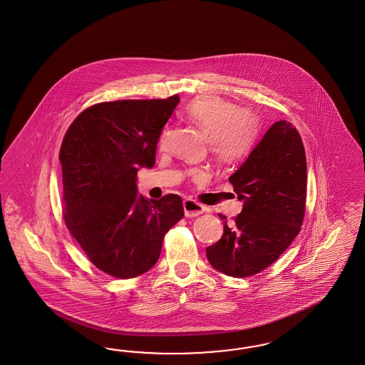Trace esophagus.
Here are the masks:
<instances>
[{
  "mask_svg": "<svg viewBox=\"0 0 365 365\" xmlns=\"http://www.w3.org/2000/svg\"><path fill=\"white\" fill-rule=\"evenodd\" d=\"M183 209H185V215H186L187 218L198 217V215L203 214L205 210H206L200 203L192 200V199H186V200L183 202Z\"/></svg>",
  "mask_w": 365,
  "mask_h": 365,
  "instance_id": "esophagus-1",
  "label": "esophagus"
}]
</instances>
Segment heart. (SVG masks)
I'll return each mask as SVG.
<instances>
[{
  "instance_id": "heart-1",
  "label": "heart",
  "mask_w": 365,
  "mask_h": 365,
  "mask_svg": "<svg viewBox=\"0 0 365 365\" xmlns=\"http://www.w3.org/2000/svg\"><path fill=\"white\" fill-rule=\"evenodd\" d=\"M185 113L209 138V150L217 162L235 165L250 153L258 133V124L250 112L240 110L229 100L205 95L188 103ZM166 136L165 131L160 144L165 143Z\"/></svg>"
}]
</instances>
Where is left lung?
I'll list each match as a JSON object with an SVG mask.
<instances>
[{"label":"left lung","instance_id":"8db88e82","mask_svg":"<svg viewBox=\"0 0 365 365\" xmlns=\"http://www.w3.org/2000/svg\"><path fill=\"white\" fill-rule=\"evenodd\" d=\"M243 202L232 225L223 221L221 240L206 249L214 269L250 277L272 265L297 237L307 200V156L297 130L287 120L266 131L229 178Z\"/></svg>","mask_w":365,"mask_h":365}]
</instances>
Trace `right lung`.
<instances>
[{"label": "right lung", "mask_w": 365, "mask_h": 365, "mask_svg": "<svg viewBox=\"0 0 365 365\" xmlns=\"http://www.w3.org/2000/svg\"><path fill=\"white\" fill-rule=\"evenodd\" d=\"M179 96L119 100L83 110L60 148L66 227L89 261L133 278L159 259L166 232L183 218L182 199H145L136 175L153 168L156 144Z\"/></svg>", "instance_id": "right-lung-1"}]
</instances>
